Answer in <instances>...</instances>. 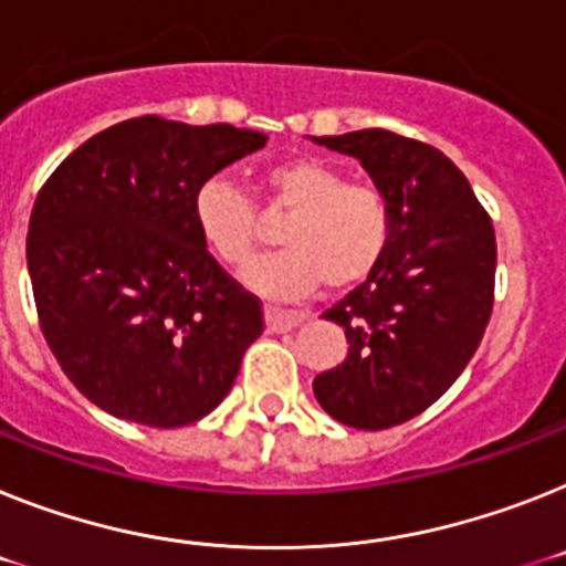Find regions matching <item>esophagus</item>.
Segmentation results:
<instances>
[{
	"mask_svg": "<svg viewBox=\"0 0 566 566\" xmlns=\"http://www.w3.org/2000/svg\"><path fill=\"white\" fill-rule=\"evenodd\" d=\"M264 322H268L270 334H284V331H293L296 325H302L305 316H302V313L279 311V307H268V311H264Z\"/></svg>",
	"mask_w": 566,
	"mask_h": 566,
	"instance_id": "obj_1",
	"label": "esophagus"
}]
</instances>
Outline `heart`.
Listing matches in <instances>:
<instances>
[{"label":"heart","instance_id":"heart-1","mask_svg":"<svg viewBox=\"0 0 566 566\" xmlns=\"http://www.w3.org/2000/svg\"><path fill=\"white\" fill-rule=\"evenodd\" d=\"M268 207L291 212L279 239L284 250L253 261L244 282L270 298L307 296L322 282L334 291L363 282L391 239V207L377 187L348 178L316 158L275 164L264 178ZM203 244L227 264H244L261 244L255 203L232 180L207 178L192 198Z\"/></svg>","mask_w":566,"mask_h":566}]
</instances>
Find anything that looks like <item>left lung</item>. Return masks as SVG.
Listing matches in <instances>:
<instances>
[{"mask_svg": "<svg viewBox=\"0 0 566 566\" xmlns=\"http://www.w3.org/2000/svg\"><path fill=\"white\" fill-rule=\"evenodd\" d=\"M350 155L391 207V239L359 287L325 311L345 363L313 379L334 420L379 431L437 402L483 339L495 293V230L443 151L386 129L313 137Z\"/></svg>", "mask_w": 566, "mask_h": 566, "instance_id": "left-lung-1", "label": "left lung"}]
</instances>
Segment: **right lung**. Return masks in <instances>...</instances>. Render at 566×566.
Returning a JSON list of instances; mask_svg holds the SVG:
<instances>
[{"label": "right lung", "mask_w": 566, "mask_h": 566, "mask_svg": "<svg viewBox=\"0 0 566 566\" xmlns=\"http://www.w3.org/2000/svg\"><path fill=\"white\" fill-rule=\"evenodd\" d=\"M264 144L230 123L146 114L88 137L36 195L28 273L42 334L108 415L178 429L230 394L264 313L210 255L192 198Z\"/></svg>", "instance_id": "right-lung-1"}]
</instances>
